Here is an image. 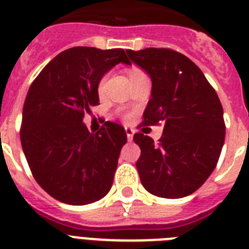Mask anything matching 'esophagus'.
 I'll return each instance as SVG.
<instances>
[{
	"mask_svg": "<svg viewBox=\"0 0 249 249\" xmlns=\"http://www.w3.org/2000/svg\"><path fill=\"white\" fill-rule=\"evenodd\" d=\"M125 133H126V137H128L129 142H132L133 136H134V130H133L132 128H129V126H125Z\"/></svg>",
	"mask_w": 249,
	"mask_h": 249,
	"instance_id": "1",
	"label": "esophagus"
}]
</instances>
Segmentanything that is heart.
I'll use <instances>...</instances> for the list:
<instances>
[{
	"mask_svg": "<svg viewBox=\"0 0 249 249\" xmlns=\"http://www.w3.org/2000/svg\"><path fill=\"white\" fill-rule=\"evenodd\" d=\"M141 72H142V71H140V70H132V71L129 72V76L132 77V76L138 75V73H141ZM103 83H105V80H103V81L101 83V85H99V90H102V88H103Z\"/></svg>",
	"mask_w": 249,
	"mask_h": 249,
	"instance_id": "1",
	"label": "heart"
}]
</instances>
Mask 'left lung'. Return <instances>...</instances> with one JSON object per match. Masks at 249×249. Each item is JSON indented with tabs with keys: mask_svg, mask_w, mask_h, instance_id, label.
<instances>
[{
	"mask_svg": "<svg viewBox=\"0 0 249 249\" xmlns=\"http://www.w3.org/2000/svg\"><path fill=\"white\" fill-rule=\"evenodd\" d=\"M152 81L144 125L164 121L159 143L134 134L141 148L136 166L148 193L178 199L195 193L212 174L225 142L224 109L200 68L170 49L126 50Z\"/></svg>",
	"mask_w": 249,
	"mask_h": 249,
	"instance_id": "1",
	"label": "left lung"
}]
</instances>
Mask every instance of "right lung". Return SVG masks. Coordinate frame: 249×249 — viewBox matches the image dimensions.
Wrapping results in <instances>:
<instances>
[{
    "mask_svg": "<svg viewBox=\"0 0 249 249\" xmlns=\"http://www.w3.org/2000/svg\"><path fill=\"white\" fill-rule=\"evenodd\" d=\"M119 63L130 64L123 49H68L46 64L29 88L21 147L37 183L62 203L90 204L111 190L126 133L111 121L90 133L83 120L99 105L102 77Z\"/></svg>",
    "mask_w": 249,
    "mask_h": 249,
    "instance_id": "obj_1",
    "label": "right lung"
}]
</instances>
